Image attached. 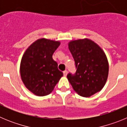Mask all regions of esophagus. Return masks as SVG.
Returning a JSON list of instances; mask_svg holds the SVG:
<instances>
[{"label": "esophagus", "instance_id": "34e87169", "mask_svg": "<svg viewBox=\"0 0 127 127\" xmlns=\"http://www.w3.org/2000/svg\"><path fill=\"white\" fill-rule=\"evenodd\" d=\"M63 73H64V76H66L67 75V70H64V71L63 72Z\"/></svg>", "mask_w": 127, "mask_h": 127}]
</instances>
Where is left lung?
I'll list each match as a JSON object with an SVG mask.
<instances>
[{"mask_svg": "<svg viewBox=\"0 0 127 127\" xmlns=\"http://www.w3.org/2000/svg\"><path fill=\"white\" fill-rule=\"evenodd\" d=\"M75 61L76 72L68 74L67 79L74 90L83 97H89L103 88L107 79L109 64L105 53L89 39H77L68 44Z\"/></svg>", "mask_w": 127, "mask_h": 127, "instance_id": "1", "label": "left lung"}]
</instances>
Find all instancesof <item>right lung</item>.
I'll return each instance as SVG.
<instances>
[{
  "label": "right lung",
  "instance_id": "add662e5",
  "mask_svg": "<svg viewBox=\"0 0 127 127\" xmlns=\"http://www.w3.org/2000/svg\"><path fill=\"white\" fill-rule=\"evenodd\" d=\"M60 44V41L39 39L22 57L20 69L22 80L26 88L37 96L49 95L64 76L52 58Z\"/></svg>",
  "mask_w": 127,
  "mask_h": 127
}]
</instances>
